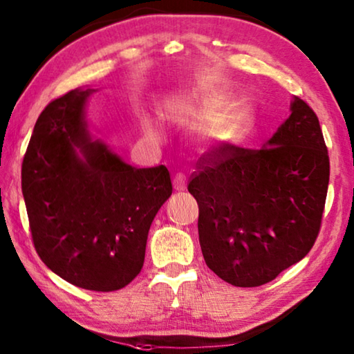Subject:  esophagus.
Segmentation results:
<instances>
[{
	"instance_id": "esophagus-1",
	"label": "esophagus",
	"mask_w": 354,
	"mask_h": 354,
	"mask_svg": "<svg viewBox=\"0 0 354 354\" xmlns=\"http://www.w3.org/2000/svg\"><path fill=\"white\" fill-rule=\"evenodd\" d=\"M186 176L183 175V173H176L175 178H173V187L176 189V191H186Z\"/></svg>"
}]
</instances>
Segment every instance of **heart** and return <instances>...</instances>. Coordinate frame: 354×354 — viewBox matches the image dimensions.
Returning <instances> with one entry per match:
<instances>
[{"label": "heart", "mask_w": 354, "mask_h": 354, "mask_svg": "<svg viewBox=\"0 0 354 354\" xmlns=\"http://www.w3.org/2000/svg\"><path fill=\"white\" fill-rule=\"evenodd\" d=\"M235 111H236V108L235 106H230V108H227L224 111V114H223V118H218L216 120H211V122H205L203 125H202V133H205V135H213V133H216V131H218L221 127L223 125H225L229 122V120L234 118L235 115ZM145 131L149 136H156L157 135V129L154 127V124L151 122L149 119H145Z\"/></svg>", "instance_id": "heart-1"}]
</instances>
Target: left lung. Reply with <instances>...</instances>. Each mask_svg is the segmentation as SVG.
<instances>
[{
    "label": "left lung",
    "instance_id": "obj_1",
    "mask_svg": "<svg viewBox=\"0 0 354 354\" xmlns=\"http://www.w3.org/2000/svg\"><path fill=\"white\" fill-rule=\"evenodd\" d=\"M329 156L319 120L294 97L262 149L224 145L189 183L205 262L234 286L254 288L304 259L321 227Z\"/></svg>",
    "mask_w": 354,
    "mask_h": 354
}]
</instances>
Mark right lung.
<instances>
[{"label": "right lung", "instance_id": "obj_1", "mask_svg": "<svg viewBox=\"0 0 354 354\" xmlns=\"http://www.w3.org/2000/svg\"><path fill=\"white\" fill-rule=\"evenodd\" d=\"M93 92L75 88L39 114L22 192L41 261L77 288L109 292L141 272L149 227L173 187L167 167H131L93 138L86 120Z\"/></svg>", "mask_w": 354, "mask_h": 354}]
</instances>
